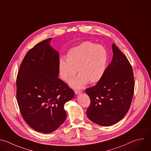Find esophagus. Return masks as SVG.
<instances>
[{
    "label": "esophagus",
    "instance_id": "obj_1",
    "mask_svg": "<svg viewBox=\"0 0 151 151\" xmlns=\"http://www.w3.org/2000/svg\"><path fill=\"white\" fill-rule=\"evenodd\" d=\"M81 92H82V91H81V90H75V93L76 94H79V93H80Z\"/></svg>",
    "mask_w": 151,
    "mask_h": 151
}]
</instances>
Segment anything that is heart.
<instances>
[{
    "label": "heart",
    "instance_id": "obj_1",
    "mask_svg": "<svg viewBox=\"0 0 151 151\" xmlns=\"http://www.w3.org/2000/svg\"><path fill=\"white\" fill-rule=\"evenodd\" d=\"M107 59V50L103 46L83 42L69 50L66 60H60V77L69 82L78 70L79 75L71 82L72 87L82 88L88 82L92 84L98 83L105 73Z\"/></svg>",
    "mask_w": 151,
    "mask_h": 151
}]
</instances>
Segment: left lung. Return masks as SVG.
<instances>
[{
    "label": "left lung",
    "instance_id": "8db88e82",
    "mask_svg": "<svg viewBox=\"0 0 151 151\" xmlns=\"http://www.w3.org/2000/svg\"><path fill=\"white\" fill-rule=\"evenodd\" d=\"M113 58L105 73L95 86L85 90L91 99L87 116L103 126L113 125L127 114L134 89L132 66L126 56L113 44Z\"/></svg>",
    "mask_w": 151,
    "mask_h": 151
}]
</instances>
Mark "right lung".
Listing matches in <instances>:
<instances>
[{
  "label": "right lung",
  "mask_w": 151,
  "mask_h": 151,
  "mask_svg": "<svg viewBox=\"0 0 151 151\" xmlns=\"http://www.w3.org/2000/svg\"><path fill=\"white\" fill-rule=\"evenodd\" d=\"M52 38L31 48L17 78V100L25 122L44 133L58 129L66 119L65 104L74 91L58 78L59 53L50 45Z\"/></svg>",
  "instance_id": "1"
}]
</instances>
